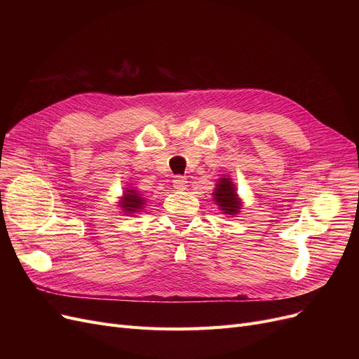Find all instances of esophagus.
Returning a JSON list of instances; mask_svg holds the SVG:
<instances>
[{
    "label": "esophagus",
    "mask_w": 359,
    "mask_h": 359,
    "mask_svg": "<svg viewBox=\"0 0 359 359\" xmlns=\"http://www.w3.org/2000/svg\"><path fill=\"white\" fill-rule=\"evenodd\" d=\"M172 182H173V189H177V190H186L187 189L186 177H175Z\"/></svg>",
    "instance_id": "esophagus-1"
}]
</instances>
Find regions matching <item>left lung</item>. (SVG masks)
Here are the masks:
<instances>
[{
	"instance_id": "8db88e82",
	"label": "left lung",
	"mask_w": 359,
	"mask_h": 359,
	"mask_svg": "<svg viewBox=\"0 0 359 359\" xmlns=\"http://www.w3.org/2000/svg\"><path fill=\"white\" fill-rule=\"evenodd\" d=\"M212 194L217 205H220L222 210L226 211V214L233 215L241 208V202L236 196V191L231 178H222L219 184H217L215 191Z\"/></svg>"
}]
</instances>
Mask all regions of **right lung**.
Returning a JSON list of instances; mask_svg holds the SVG:
<instances>
[{"instance_id": "add662e5", "label": "right lung", "mask_w": 359, "mask_h": 359, "mask_svg": "<svg viewBox=\"0 0 359 359\" xmlns=\"http://www.w3.org/2000/svg\"><path fill=\"white\" fill-rule=\"evenodd\" d=\"M144 198H140L136 190H127L124 194V199L121 201V206L126 212H136L137 210H142Z\"/></svg>"}]
</instances>
